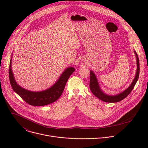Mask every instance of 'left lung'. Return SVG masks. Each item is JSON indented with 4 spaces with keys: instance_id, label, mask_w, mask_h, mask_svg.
<instances>
[{
    "instance_id": "1",
    "label": "left lung",
    "mask_w": 148,
    "mask_h": 148,
    "mask_svg": "<svg viewBox=\"0 0 148 148\" xmlns=\"http://www.w3.org/2000/svg\"><path fill=\"white\" fill-rule=\"evenodd\" d=\"M135 54L136 58L137 64V70L134 79L130 85V86L122 92L115 95H109L104 93L101 89L98 84V80L96 76L92 71H90V87L92 94L99 99L106 102H117L122 101L127 97L134 89L135 84L138 79L139 75V60L138 54L135 51H134Z\"/></svg>"
}]
</instances>
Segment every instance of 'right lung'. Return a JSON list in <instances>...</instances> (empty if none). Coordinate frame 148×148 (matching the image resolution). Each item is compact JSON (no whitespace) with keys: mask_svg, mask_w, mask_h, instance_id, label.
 I'll return each instance as SVG.
<instances>
[{"mask_svg":"<svg viewBox=\"0 0 148 148\" xmlns=\"http://www.w3.org/2000/svg\"><path fill=\"white\" fill-rule=\"evenodd\" d=\"M12 58L10 61L9 74L11 86L16 92L26 103L33 106H44L54 102L61 95L66 84L70 76L74 73V67H69L62 73L57 81L50 88L39 92L28 91L21 87L17 84L12 69Z\"/></svg>","mask_w":148,"mask_h":148,"instance_id":"right-lung-1","label":"right lung"}]
</instances>
